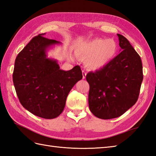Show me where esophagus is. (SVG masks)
<instances>
[{"label":"esophagus","instance_id":"1","mask_svg":"<svg viewBox=\"0 0 156 156\" xmlns=\"http://www.w3.org/2000/svg\"><path fill=\"white\" fill-rule=\"evenodd\" d=\"M86 76H87V73L85 72V71L82 70V78L85 79L86 78Z\"/></svg>","mask_w":156,"mask_h":156}]
</instances>
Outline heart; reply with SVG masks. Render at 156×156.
Here are the masks:
<instances>
[{"label": "heart", "mask_w": 156, "mask_h": 156, "mask_svg": "<svg viewBox=\"0 0 156 156\" xmlns=\"http://www.w3.org/2000/svg\"><path fill=\"white\" fill-rule=\"evenodd\" d=\"M117 46L112 39L96 38L82 43L74 50L75 55L90 70L104 68L115 57Z\"/></svg>", "instance_id": "obj_1"}]
</instances>
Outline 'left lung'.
<instances>
[{
	"label": "left lung",
	"instance_id": "obj_1",
	"mask_svg": "<svg viewBox=\"0 0 156 156\" xmlns=\"http://www.w3.org/2000/svg\"><path fill=\"white\" fill-rule=\"evenodd\" d=\"M121 51L98 70L89 72V108L96 117L111 119L120 117L135 104L143 81L140 56L122 35L117 34Z\"/></svg>",
	"mask_w": 156,
	"mask_h": 156
}]
</instances>
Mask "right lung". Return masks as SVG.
<instances>
[{
	"label": "right lung",
	"instance_id": "right-lung-1",
	"mask_svg": "<svg viewBox=\"0 0 156 156\" xmlns=\"http://www.w3.org/2000/svg\"><path fill=\"white\" fill-rule=\"evenodd\" d=\"M39 34L17 55L12 80L19 100L37 117L54 119L60 115L69 91L82 78L80 66L70 70L59 69L56 59L48 58L47 51L61 43Z\"/></svg>",
	"mask_w": 156,
	"mask_h": 156
}]
</instances>
